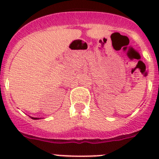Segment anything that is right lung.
Returning <instances> with one entry per match:
<instances>
[{
  "label": "right lung",
  "instance_id": "1",
  "mask_svg": "<svg viewBox=\"0 0 159 159\" xmlns=\"http://www.w3.org/2000/svg\"><path fill=\"white\" fill-rule=\"evenodd\" d=\"M31 118H32V119H40V118H33V117H31Z\"/></svg>",
  "mask_w": 159,
  "mask_h": 159
}]
</instances>
